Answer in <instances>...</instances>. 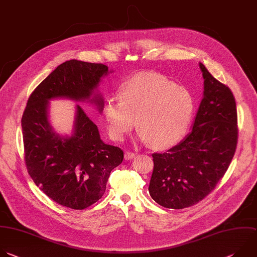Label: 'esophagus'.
I'll list each match as a JSON object with an SVG mask.
<instances>
[{
	"label": "esophagus",
	"mask_w": 257,
	"mask_h": 257,
	"mask_svg": "<svg viewBox=\"0 0 257 257\" xmlns=\"http://www.w3.org/2000/svg\"><path fill=\"white\" fill-rule=\"evenodd\" d=\"M134 156H135V154H134L133 152H130V151H126V152L124 153V158H125L126 160H130V159L134 158Z\"/></svg>",
	"instance_id": "obj_1"
}]
</instances>
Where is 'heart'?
Wrapping results in <instances>:
<instances>
[{
	"label": "heart",
	"mask_w": 257,
	"mask_h": 257,
	"mask_svg": "<svg viewBox=\"0 0 257 257\" xmlns=\"http://www.w3.org/2000/svg\"><path fill=\"white\" fill-rule=\"evenodd\" d=\"M120 98L111 97L104 105L109 136L121 141L136 124L139 139L154 149L177 144L186 133L195 109L188 89L154 72H141L126 79L120 88Z\"/></svg>",
	"instance_id": "obj_1"
}]
</instances>
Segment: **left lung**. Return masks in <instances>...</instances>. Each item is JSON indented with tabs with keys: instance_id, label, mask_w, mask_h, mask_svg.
<instances>
[{
	"instance_id": "8db88e82",
	"label": "left lung",
	"mask_w": 257,
	"mask_h": 257,
	"mask_svg": "<svg viewBox=\"0 0 257 257\" xmlns=\"http://www.w3.org/2000/svg\"><path fill=\"white\" fill-rule=\"evenodd\" d=\"M204 98L192 132L163 153H153L151 198L168 209H184L207 197L224 177L238 141L236 102L231 90L200 62Z\"/></svg>"
}]
</instances>
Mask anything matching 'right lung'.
<instances>
[{"mask_svg":"<svg viewBox=\"0 0 257 257\" xmlns=\"http://www.w3.org/2000/svg\"><path fill=\"white\" fill-rule=\"evenodd\" d=\"M108 72L102 63L76 59L61 63L30 95L22 116L28 174L47 197L73 210L88 208L103 197L110 174L123 161L124 152L103 142L97 125L79 105L72 135L55 133L48 120L49 101L89 100ZM90 102L102 112V96L96 94Z\"/></svg>","mask_w":257,"mask_h":257,"instance_id":"right-lung-1","label":"right lung"}]
</instances>
